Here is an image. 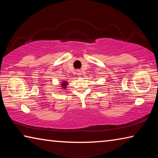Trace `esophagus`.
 <instances>
[{"label":"esophagus","mask_w":158,"mask_h":158,"mask_svg":"<svg viewBox=\"0 0 158 158\" xmlns=\"http://www.w3.org/2000/svg\"><path fill=\"white\" fill-rule=\"evenodd\" d=\"M78 74H79V75H80V73H78Z\"/></svg>","instance_id":"esophagus-1"}]
</instances>
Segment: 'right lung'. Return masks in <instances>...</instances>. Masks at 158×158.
Masks as SVG:
<instances>
[{"instance_id":"obj_1","label":"right lung","mask_w":158,"mask_h":158,"mask_svg":"<svg viewBox=\"0 0 158 158\" xmlns=\"http://www.w3.org/2000/svg\"><path fill=\"white\" fill-rule=\"evenodd\" d=\"M60 85H61V87H62L61 89H62L63 90H65L67 88V85H68V82H67L66 81H63L61 82Z\"/></svg>"}]
</instances>
